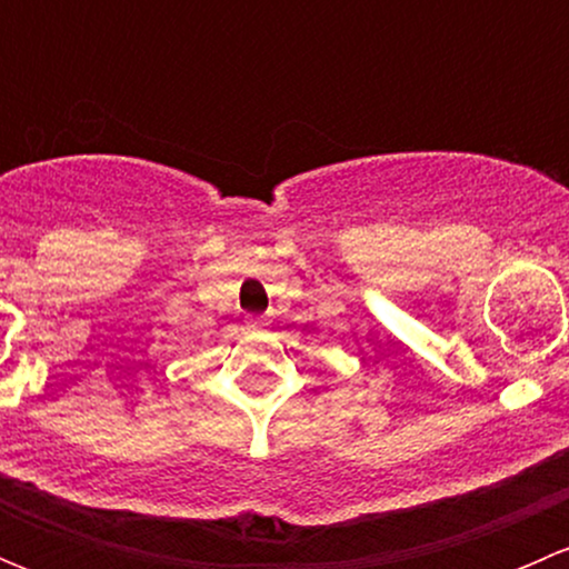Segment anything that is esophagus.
<instances>
[{
	"label": "esophagus",
	"instance_id": "obj_1",
	"mask_svg": "<svg viewBox=\"0 0 569 569\" xmlns=\"http://www.w3.org/2000/svg\"><path fill=\"white\" fill-rule=\"evenodd\" d=\"M267 325V317H248V330H263Z\"/></svg>",
	"mask_w": 569,
	"mask_h": 569
}]
</instances>
